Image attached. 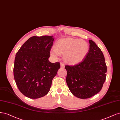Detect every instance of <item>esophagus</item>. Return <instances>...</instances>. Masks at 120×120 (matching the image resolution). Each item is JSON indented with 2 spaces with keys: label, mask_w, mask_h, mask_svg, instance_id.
Segmentation results:
<instances>
[{
  "label": "esophagus",
  "mask_w": 120,
  "mask_h": 120,
  "mask_svg": "<svg viewBox=\"0 0 120 120\" xmlns=\"http://www.w3.org/2000/svg\"><path fill=\"white\" fill-rule=\"evenodd\" d=\"M60 65H61V68H64V67H65V64H64L63 62H61Z\"/></svg>",
  "instance_id": "esophagus-1"
}]
</instances>
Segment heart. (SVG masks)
I'll use <instances>...</instances> for the list:
<instances>
[{
    "label": "heart",
    "instance_id": "1",
    "mask_svg": "<svg viewBox=\"0 0 120 120\" xmlns=\"http://www.w3.org/2000/svg\"><path fill=\"white\" fill-rule=\"evenodd\" d=\"M89 46L85 41L81 39L64 38L59 39L55 45V50L50 51L51 56L57 58L58 54L64 55L65 61L69 64L81 63L87 56Z\"/></svg>",
    "mask_w": 120,
    "mask_h": 120
}]
</instances>
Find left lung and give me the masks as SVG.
<instances>
[{"label":"left lung","mask_w":120,"mask_h":120,"mask_svg":"<svg viewBox=\"0 0 120 120\" xmlns=\"http://www.w3.org/2000/svg\"><path fill=\"white\" fill-rule=\"evenodd\" d=\"M89 41L90 48L83 61L74 66L65 67L69 90L80 99L89 98L98 93L106 78L107 66L103 53L93 41Z\"/></svg>","instance_id":"1"}]
</instances>
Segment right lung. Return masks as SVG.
I'll return each instance as SVG.
<instances>
[{"instance_id":"add662e5","label":"right lung","mask_w":120,"mask_h":120,"mask_svg":"<svg viewBox=\"0 0 120 120\" xmlns=\"http://www.w3.org/2000/svg\"><path fill=\"white\" fill-rule=\"evenodd\" d=\"M54 40L53 36L31 37L16 54L14 78L19 91L27 97H42L50 89L60 68L58 62L51 63L48 60Z\"/></svg>"}]
</instances>
